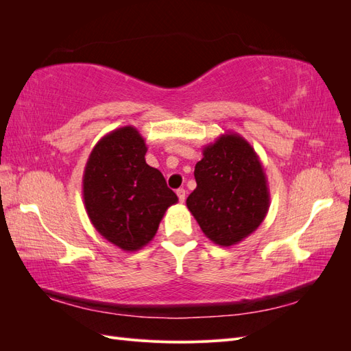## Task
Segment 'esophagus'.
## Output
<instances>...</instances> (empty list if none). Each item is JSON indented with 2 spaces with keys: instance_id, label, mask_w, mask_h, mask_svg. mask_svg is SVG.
Returning a JSON list of instances; mask_svg holds the SVG:
<instances>
[{
  "instance_id": "obj_1",
  "label": "esophagus",
  "mask_w": 351,
  "mask_h": 351,
  "mask_svg": "<svg viewBox=\"0 0 351 351\" xmlns=\"http://www.w3.org/2000/svg\"><path fill=\"white\" fill-rule=\"evenodd\" d=\"M177 196H178L180 204H183V202L186 200V190L184 189H178L177 190Z\"/></svg>"
}]
</instances>
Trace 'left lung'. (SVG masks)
I'll return each mask as SVG.
<instances>
[{
  "label": "left lung",
  "instance_id": "left-lung-1",
  "mask_svg": "<svg viewBox=\"0 0 351 351\" xmlns=\"http://www.w3.org/2000/svg\"><path fill=\"white\" fill-rule=\"evenodd\" d=\"M195 167L196 189L186 205L204 234L221 247L250 236L268 214V180L253 146L234 132L202 149Z\"/></svg>",
  "mask_w": 351,
  "mask_h": 351
}]
</instances>
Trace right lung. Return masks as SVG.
Returning a JSON list of instances; mask_svg holds the SVG:
<instances>
[{"instance_id": "1", "label": "right lung", "mask_w": 351, "mask_h": 351, "mask_svg": "<svg viewBox=\"0 0 351 351\" xmlns=\"http://www.w3.org/2000/svg\"><path fill=\"white\" fill-rule=\"evenodd\" d=\"M146 151L136 127H119L93 146L83 171V202L92 226L124 252L146 246L178 200L161 171L146 164Z\"/></svg>"}]
</instances>
